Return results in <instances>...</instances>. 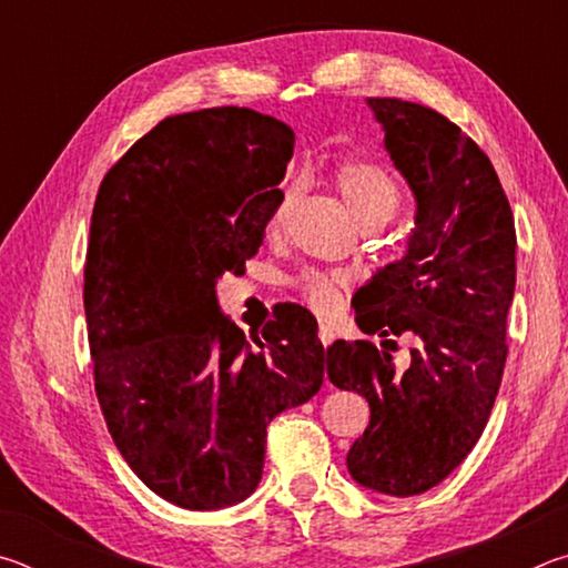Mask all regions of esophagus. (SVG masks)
Masks as SVG:
<instances>
[{
	"label": "esophagus",
	"instance_id": "obj_1",
	"mask_svg": "<svg viewBox=\"0 0 568 568\" xmlns=\"http://www.w3.org/2000/svg\"><path fill=\"white\" fill-rule=\"evenodd\" d=\"M318 338H321V343L325 345V348H328V345L333 343V331L328 328V325H323V323H321V328H318Z\"/></svg>",
	"mask_w": 568,
	"mask_h": 568
}]
</instances>
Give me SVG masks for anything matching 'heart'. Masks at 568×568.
Listing matches in <instances>:
<instances>
[{
    "label": "heart",
    "mask_w": 568,
    "mask_h": 568,
    "mask_svg": "<svg viewBox=\"0 0 568 568\" xmlns=\"http://www.w3.org/2000/svg\"><path fill=\"white\" fill-rule=\"evenodd\" d=\"M333 182L358 223H368V220H383V223H388L400 205V190L396 185V180H393L381 165H376V162H365V160L343 162V165L335 168ZM291 197H293L291 192H285L281 203H277V207L273 210V217H271L273 227L281 225L285 210L291 205ZM295 285L297 291H301L303 301L311 307H315V311L328 313L338 305L341 277H335L331 273H321V271H305L301 277H297Z\"/></svg>",
    "instance_id": "1"
}]
</instances>
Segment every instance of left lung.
<instances>
[{"instance_id":"1","label":"left lung","mask_w":568,"mask_h":568,"mask_svg":"<svg viewBox=\"0 0 568 568\" xmlns=\"http://www.w3.org/2000/svg\"><path fill=\"white\" fill-rule=\"evenodd\" d=\"M393 165L416 197V225L400 261L353 297L371 341L325 351L333 386L371 406L348 450L361 486L416 496L438 486L476 446L506 365V315L516 287V227L496 170L458 124L416 102L368 98ZM414 343L406 372L388 349Z\"/></svg>"}]
</instances>
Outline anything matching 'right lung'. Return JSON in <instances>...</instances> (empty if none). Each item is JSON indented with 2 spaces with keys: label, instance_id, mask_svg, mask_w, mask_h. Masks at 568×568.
Returning a JSON list of instances; mask_svg holds the SVG:
<instances>
[{
  "label": "right lung",
  "instance_id": "right-lung-1",
  "mask_svg": "<svg viewBox=\"0 0 568 568\" xmlns=\"http://www.w3.org/2000/svg\"><path fill=\"white\" fill-rule=\"evenodd\" d=\"M293 145L285 122L247 108L172 114L114 162L94 200L84 263L94 393L142 484L190 511L253 494L267 423L323 386L305 307L245 338L215 295L217 277L263 245Z\"/></svg>",
  "mask_w": 568,
  "mask_h": 568
}]
</instances>
